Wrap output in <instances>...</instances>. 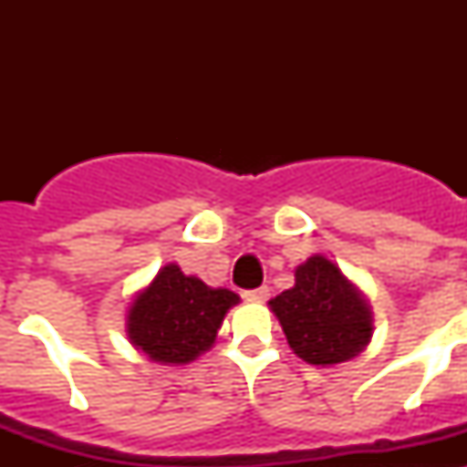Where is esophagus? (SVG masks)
<instances>
[{"label": "esophagus", "instance_id": "obj_1", "mask_svg": "<svg viewBox=\"0 0 467 467\" xmlns=\"http://www.w3.org/2000/svg\"><path fill=\"white\" fill-rule=\"evenodd\" d=\"M271 290L264 285V287H257V290H245L243 292V296H245L247 301H254V304H262V301L269 299Z\"/></svg>", "mask_w": 467, "mask_h": 467}]
</instances>
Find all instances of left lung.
I'll return each mask as SVG.
<instances>
[{
	"label": "left lung",
	"instance_id": "left-lung-1",
	"mask_svg": "<svg viewBox=\"0 0 467 467\" xmlns=\"http://www.w3.org/2000/svg\"><path fill=\"white\" fill-rule=\"evenodd\" d=\"M269 306L290 348L308 365H339L362 353L372 339V308L323 254L296 266L295 287L280 292Z\"/></svg>",
	"mask_w": 467,
	"mask_h": 467
}]
</instances>
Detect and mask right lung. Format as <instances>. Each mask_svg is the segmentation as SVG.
I'll list each match as a JSON object with an SVG mask.
<instances>
[{
  "label": "right lung",
  "instance_id": "obj_1",
  "mask_svg": "<svg viewBox=\"0 0 467 467\" xmlns=\"http://www.w3.org/2000/svg\"><path fill=\"white\" fill-rule=\"evenodd\" d=\"M241 296L224 287H208L196 275H184L166 264L128 308L130 344L163 365H187L210 348L217 329Z\"/></svg>",
  "mask_w": 467,
  "mask_h": 467
}]
</instances>
